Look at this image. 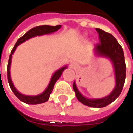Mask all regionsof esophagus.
I'll list each match as a JSON object with an SVG mask.
<instances>
[{"mask_svg":"<svg viewBox=\"0 0 133 133\" xmlns=\"http://www.w3.org/2000/svg\"><path fill=\"white\" fill-rule=\"evenodd\" d=\"M77 66H78V65H77V64L75 63L74 62H73V63H71V67H72L73 68H76Z\"/></svg>","mask_w":133,"mask_h":133,"instance_id":"obj_1","label":"esophagus"}]
</instances>
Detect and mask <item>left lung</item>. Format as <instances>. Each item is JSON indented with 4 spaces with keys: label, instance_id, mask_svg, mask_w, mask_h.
Segmentation results:
<instances>
[{
    "label": "left lung",
    "instance_id": "obj_1",
    "mask_svg": "<svg viewBox=\"0 0 133 133\" xmlns=\"http://www.w3.org/2000/svg\"><path fill=\"white\" fill-rule=\"evenodd\" d=\"M99 37V43L94 45V54L96 57H104L112 63L115 74V86L109 95L100 99H89L80 92L76 82H73V90L76 98L84 105L101 108L109 105L121 94L126 78V65L123 50L113 35L101 29L96 28Z\"/></svg>",
    "mask_w": 133,
    "mask_h": 133
}]
</instances>
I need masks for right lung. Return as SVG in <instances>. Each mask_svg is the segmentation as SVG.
I'll list each match as a JSON object with an SVG mask.
<instances>
[{"label": "right lung", "instance_id": "1", "mask_svg": "<svg viewBox=\"0 0 133 133\" xmlns=\"http://www.w3.org/2000/svg\"><path fill=\"white\" fill-rule=\"evenodd\" d=\"M61 25H57L55 26H48V25H43V26H39L31 29L24 34L21 37L18 39L16 43L14 45V47L11 50V52L9 56V60H8V67H7V76H8V81L9 83V86L11 89L12 91L14 92L15 96L18 98L19 100H21V102H24L28 104H39L42 103H44L50 98V94L52 92L53 87L55 84V83L57 82V81L60 78V76L62 75V73L65 70L68 68V65H64L62 68H60L58 70H57L55 72H54L52 76L51 77V79L50 81V83L47 86L46 89L44 90L42 93H41L38 95L32 96V95H26L23 94L18 91L17 89H16V87L14 85V83L12 81L11 77V61H12V55L14 53V52L16 50V47L18 45L22 44L23 42H24L28 39H31V38L35 37L37 36H42L45 34H49L54 33L55 31H58L61 28Z\"/></svg>", "mask_w": 133, "mask_h": 133}]
</instances>
